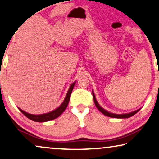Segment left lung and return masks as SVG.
<instances>
[{
	"label": "left lung",
	"mask_w": 159,
	"mask_h": 159,
	"mask_svg": "<svg viewBox=\"0 0 159 159\" xmlns=\"http://www.w3.org/2000/svg\"><path fill=\"white\" fill-rule=\"evenodd\" d=\"M92 94H93V99H94V104L96 105V107H97V109L99 110V111L101 112L102 113L104 114L105 116H108V117H111V118H129L131 116H134V114H136L137 112L139 111V109L137 110V111H135L134 112H132V113H126V114H113V113H109V112H107L104 110L103 108H102V107L99 106L98 102H97V100H96V98H95V96H94V92H92Z\"/></svg>",
	"instance_id": "obj_1"
}]
</instances>
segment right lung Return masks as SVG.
Instances as JSON below:
<instances>
[{
    "label": "right lung",
    "instance_id": "add662e5",
    "mask_svg": "<svg viewBox=\"0 0 159 159\" xmlns=\"http://www.w3.org/2000/svg\"><path fill=\"white\" fill-rule=\"evenodd\" d=\"M75 82H74V83L70 86L68 92H67V93L66 97H65V100L62 103V105H61L59 107H57L56 110L50 112V113L41 114V115H33V114H30V113H26V112L22 111V110H21L20 108H19V109H20V111L22 112V113L24 114L26 117H27L29 119H30L32 120H34V121L45 122V121H48V120L54 119V118L59 117V116H60L61 114H62L63 112L65 111V110L66 109L67 105H68L72 91H73V87H74V85H75Z\"/></svg>",
    "mask_w": 159,
    "mask_h": 159
}]
</instances>
